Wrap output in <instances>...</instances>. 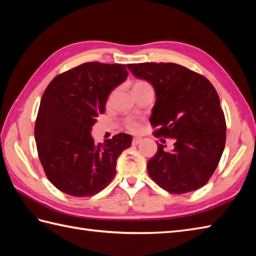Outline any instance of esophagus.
Instances as JSON below:
<instances>
[{"mask_svg": "<svg viewBox=\"0 0 256 256\" xmlns=\"http://www.w3.org/2000/svg\"><path fill=\"white\" fill-rule=\"evenodd\" d=\"M140 138H133V140H132V144H133V145H138V144H140Z\"/></svg>", "mask_w": 256, "mask_h": 256, "instance_id": "esophagus-1", "label": "esophagus"}]
</instances>
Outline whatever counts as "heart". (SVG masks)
Returning a JSON list of instances; mask_svg holds the SVG:
<instances>
[{"label": "heart", "instance_id": "b5f03b06", "mask_svg": "<svg viewBox=\"0 0 256 256\" xmlns=\"http://www.w3.org/2000/svg\"><path fill=\"white\" fill-rule=\"evenodd\" d=\"M150 86V84L148 82H145V81H136L133 86V89L140 88V86ZM125 128L131 133H138L140 128V123L136 121V120H133V118L128 120V121L125 122Z\"/></svg>", "mask_w": 256, "mask_h": 256}]
</instances>
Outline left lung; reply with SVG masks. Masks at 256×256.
<instances>
[{"mask_svg":"<svg viewBox=\"0 0 256 256\" xmlns=\"http://www.w3.org/2000/svg\"><path fill=\"white\" fill-rule=\"evenodd\" d=\"M136 78L154 86L150 124L156 138L174 140L167 152L158 144L148 162L150 178L172 194L197 190L214 175L226 136L224 113L214 86L204 76L172 62L130 64Z\"/></svg>","mask_w":256,"mask_h":256,"instance_id":"8db88e82","label":"left lung"}]
</instances>
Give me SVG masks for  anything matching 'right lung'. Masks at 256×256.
Segmentation results:
<instances>
[{"mask_svg": "<svg viewBox=\"0 0 256 256\" xmlns=\"http://www.w3.org/2000/svg\"><path fill=\"white\" fill-rule=\"evenodd\" d=\"M121 64L86 62L58 74L42 96L35 123L38 157L50 182L74 197H90L116 176V160L132 136L114 135L96 144L91 130L108 94L126 79Z\"/></svg>", "mask_w": 256, "mask_h": 256, "instance_id": "add662e5", "label": "right lung"}]
</instances>
